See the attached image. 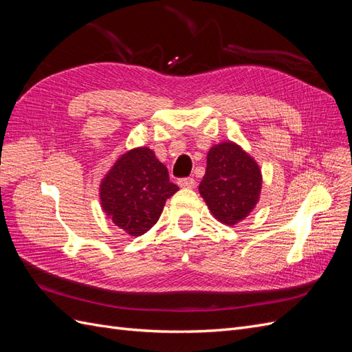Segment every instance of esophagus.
<instances>
[{
    "label": "esophagus",
    "instance_id": "esophagus-1",
    "mask_svg": "<svg viewBox=\"0 0 352 352\" xmlns=\"http://www.w3.org/2000/svg\"><path fill=\"white\" fill-rule=\"evenodd\" d=\"M195 179L194 177H180L177 180V185L180 188H194L195 186Z\"/></svg>",
    "mask_w": 352,
    "mask_h": 352
}]
</instances>
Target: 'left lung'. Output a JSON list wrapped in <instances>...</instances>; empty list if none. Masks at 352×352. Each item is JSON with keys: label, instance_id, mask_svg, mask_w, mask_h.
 <instances>
[{"label": "left lung", "instance_id": "8db88e82", "mask_svg": "<svg viewBox=\"0 0 352 352\" xmlns=\"http://www.w3.org/2000/svg\"><path fill=\"white\" fill-rule=\"evenodd\" d=\"M261 173L257 163L233 142L214 145L207 155L199 194L225 225H236L257 204Z\"/></svg>", "mask_w": 352, "mask_h": 352}]
</instances>
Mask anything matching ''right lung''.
<instances>
[{"label": "right lung", "instance_id": "add662e5", "mask_svg": "<svg viewBox=\"0 0 352 352\" xmlns=\"http://www.w3.org/2000/svg\"><path fill=\"white\" fill-rule=\"evenodd\" d=\"M177 189L154 151L135 148L117 160L102 179L100 197L114 225L132 236H140L155 225L166 199Z\"/></svg>", "mask_w": 352, "mask_h": 352}]
</instances>
